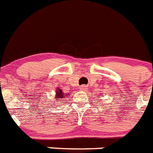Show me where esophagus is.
Listing matches in <instances>:
<instances>
[{
    "instance_id": "1",
    "label": "esophagus",
    "mask_w": 153,
    "mask_h": 153,
    "mask_svg": "<svg viewBox=\"0 0 153 153\" xmlns=\"http://www.w3.org/2000/svg\"><path fill=\"white\" fill-rule=\"evenodd\" d=\"M80 90H87V86H82L80 87Z\"/></svg>"
}]
</instances>
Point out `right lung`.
<instances>
[{
    "label": "right lung",
    "instance_id": "add662e5",
    "mask_svg": "<svg viewBox=\"0 0 153 153\" xmlns=\"http://www.w3.org/2000/svg\"><path fill=\"white\" fill-rule=\"evenodd\" d=\"M55 97H56V98L57 99L56 100H58V101H60V100H64V99H63V98H64L65 97L64 96H63V93H62L61 90L59 88H57V90H56V96H55Z\"/></svg>",
    "mask_w": 153,
    "mask_h": 153
}]
</instances>
